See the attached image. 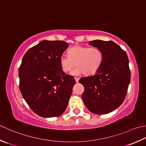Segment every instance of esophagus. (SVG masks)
Returning <instances> with one entry per match:
<instances>
[{"label":"esophagus","instance_id":"34e87169","mask_svg":"<svg viewBox=\"0 0 146 146\" xmlns=\"http://www.w3.org/2000/svg\"><path fill=\"white\" fill-rule=\"evenodd\" d=\"M75 80H76V82H78L79 79L77 78V77H75Z\"/></svg>","mask_w":146,"mask_h":146}]
</instances>
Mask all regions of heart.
Segmentation results:
<instances>
[{"label":"heart","instance_id":"obj_1","mask_svg":"<svg viewBox=\"0 0 146 146\" xmlns=\"http://www.w3.org/2000/svg\"><path fill=\"white\" fill-rule=\"evenodd\" d=\"M67 56H62L60 58V65L64 72H69L75 65L77 68L72 72L73 75L86 76L94 75L102 66L103 55L100 49L96 47L74 46L67 52Z\"/></svg>","mask_w":146,"mask_h":146}]
</instances>
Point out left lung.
Listing matches in <instances>:
<instances>
[{"mask_svg":"<svg viewBox=\"0 0 146 146\" xmlns=\"http://www.w3.org/2000/svg\"><path fill=\"white\" fill-rule=\"evenodd\" d=\"M89 44L100 50L103 62L95 75L79 79L84 87L82 99L91 112L106 114L120 106L125 98L130 82L129 58L113 41L96 40Z\"/></svg>","mask_w":146,"mask_h":146,"instance_id":"8db88e82","label":"left lung"}]
</instances>
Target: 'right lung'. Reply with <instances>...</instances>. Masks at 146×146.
<instances>
[{"instance_id": "obj_1", "label": "right lung", "mask_w": 146, "mask_h": 146, "mask_svg": "<svg viewBox=\"0 0 146 146\" xmlns=\"http://www.w3.org/2000/svg\"><path fill=\"white\" fill-rule=\"evenodd\" d=\"M68 46L63 41L43 40L29 48L22 59L20 91L31 109L40 117H58L67 108L76 81L65 75L59 60Z\"/></svg>"}]
</instances>
